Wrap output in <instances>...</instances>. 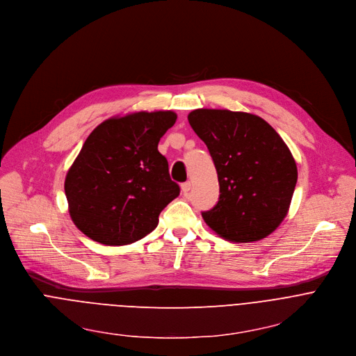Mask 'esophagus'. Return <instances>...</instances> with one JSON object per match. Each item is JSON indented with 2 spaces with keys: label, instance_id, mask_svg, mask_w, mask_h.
<instances>
[{
  "label": "esophagus",
  "instance_id": "1",
  "mask_svg": "<svg viewBox=\"0 0 356 356\" xmlns=\"http://www.w3.org/2000/svg\"><path fill=\"white\" fill-rule=\"evenodd\" d=\"M181 191H182L184 193H188V192L191 191V182H189V181L184 182V184L181 185Z\"/></svg>",
  "mask_w": 356,
  "mask_h": 356
}]
</instances>
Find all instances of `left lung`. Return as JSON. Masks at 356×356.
I'll return each instance as SVG.
<instances>
[{
    "mask_svg": "<svg viewBox=\"0 0 356 356\" xmlns=\"http://www.w3.org/2000/svg\"><path fill=\"white\" fill-rule=\"evenodd\" d=\"M207 144L219 181V201L202 212L205 223L229 242H256L280 226L297 184L294 156L261 117L225 108L188 114Z\"/></svg>",
    "mask_w": 356,
    "mask_h": 356,
    "instance_id": "left-lung-1",
    "label": "left lung"
}]
</instances>
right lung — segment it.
Wrapping results in <instances>:
<instances>
[{
    "label": "right lung",
    "instance_id": "1",
    "mask_svg": "<svg viewBox=\"0 0 356 356\" xmlns=\"http://www.w3.org/2000/svg\"><path fill=\"white\" fill-rule=\"evenodd\" d=\"M175 122L171 110L134 111L107 118L89 134L65 178L69 215L88 238L123 246L156 227L179 195L158 151Z\"/></svg>",
    "mask_w": 356,
    "mask_h": 356
}]
</instances>
